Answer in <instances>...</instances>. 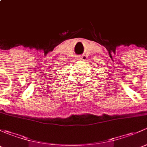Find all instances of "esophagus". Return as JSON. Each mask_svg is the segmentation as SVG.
Masks as SVG:
<instances>
[{
    "label": "esophagus",
    "mask_w": 147,
    "mask_h": 147,
    "mask_svg": "<svg viewBox=\"0 0 147 147\" xmlns=\"http://www.w3.org/2000/svg\"><path fill=\"white\" fill-rule=\"evenodd\" d=\"M85 57H86V55L78 56V57H76V60H78V61H81V60H84L83 59H84Z\"/></svg>",
    "instance_id": "1"
}]
</instances>
